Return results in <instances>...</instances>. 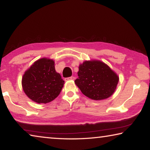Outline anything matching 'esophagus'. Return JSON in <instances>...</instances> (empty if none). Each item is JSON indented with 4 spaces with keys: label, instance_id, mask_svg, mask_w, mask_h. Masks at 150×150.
Masks as SVG:
<instances>
[{
    "label": "esophagus",
    "instance_id": "34e87169",
    "mask_svg": "<svg viewBox=\"0 0 150 150\" xmlns=\"http://www.w3.org/2000/svg\"><path fill=\"white\" fill-rule=\"evenodd\" d=\"M75 79V77H67V78H65V81H69V80H74Z\"/></svg>",
    "mask_w": 150,
    "mask_h": 150
}]
</instances>
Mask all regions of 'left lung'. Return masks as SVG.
<instances>
[{
	"instance_id": "8db88e82",
	"label": "left lung",
	"mask_w": 150,
	"mask_h": 150,
	"mask_svg": "<svg viewBox=\"0 0 150 150\" xmlns=\"http://www.w3.org/2000/svg\"><path fill=\"white\" fill-rule=\"evenodd\" d=\"M77 74L76 85L83 95L96 100L105 99L112 95L119 79L108 65L100 61L85 62L79 67Z\"/></svg>"
}]
</instances>
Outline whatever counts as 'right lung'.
I'll return each instance as SVG.
<instances>
[{"instance_id": "obj_1", "label": "right lung", "mask_w": 150, "mask_h": 150, "mask_svg": "<svg viewBox=\"0 0 150 150\" xmlns=\"http://www.w3.org/2000/svg\"><path fill=\"white\" fill-rule=\"evenodd\" d=\"M64 84L59 73L55 71L54 62L42 58L34 62L22 77L23 90L38 103H47L59 95Z\"/></svg>"}]
</instances>
